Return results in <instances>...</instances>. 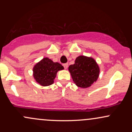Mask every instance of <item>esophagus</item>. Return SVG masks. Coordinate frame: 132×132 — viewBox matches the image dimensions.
Returning a JSON list of instances; mask_svg holds the SVG:
<instances>
[{
    "mask_svg": "<svg viewBox=\"0 0 132 132\" xmlns=\"http://www.w3.org/2000/svg\"><path fill=\"white\" fill-rule=\"evenodd\" d=\"M63 66H64V69H67L68 68V63H65V64H63Z\"/></svg>",
    "mask_w": 132,
    "mask_h": 132,
    "instance_id": "34e87169",
    "label": "esophagus"
}]
</instances>
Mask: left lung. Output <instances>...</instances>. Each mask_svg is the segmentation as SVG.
Returning a JSON list of instances; mask_svg holds the SVG:
<instances>
[{
    "label": "left lung",
    "mask_w": 132,
    "mask_h": 132,
    "mask_svg": "<svg viewBox=\"0 0 132 132\" xmlns=\"http://www.w3.org/2000/svg\"><path fill=\"white\" fill-rule=\"evenodd\" d=\"M69 71L76 85L87 88L97 81L99 68L92 57L79 56L76 59L75 64L69 66Z\"/></svg>",
    "instance_id": "1"
}]
</instances>
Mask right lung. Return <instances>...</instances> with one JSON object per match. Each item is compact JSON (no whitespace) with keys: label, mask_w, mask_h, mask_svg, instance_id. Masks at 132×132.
Masks as SVG:
<instances>
[{"label":"right lung","mask_w":132,"mask_h":132,"mask_svg":"<svg viewBox=\"0 0 132 132\" xmlns=\"http://www.w3.org/2000/svg\"><path fill=\"white\" fill-rule=\"evenodd\" d=\"M63 69L60 63H54L48 57H45L34 66L33 76L40 85L48 86L54 82L57 71Z\"/></svg>","instance_id":"obj_1"}]
</instances>
